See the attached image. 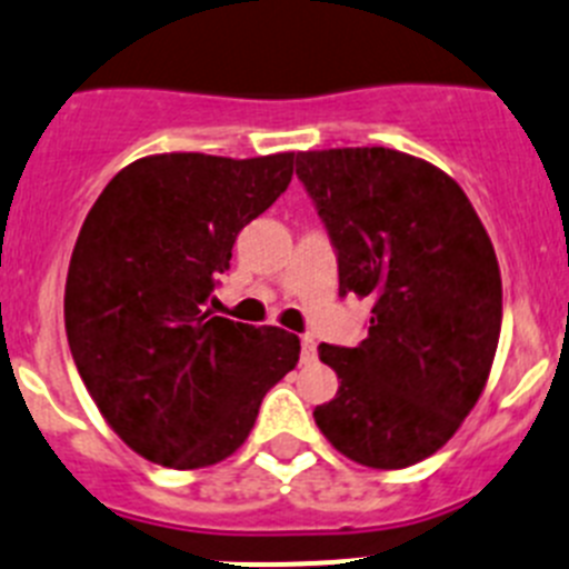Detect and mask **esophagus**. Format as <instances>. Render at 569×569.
I'll return each instance as SVG.
<instances>
[{"label": "esophagus", "mask_w": 569, "mask_h": 569, "mask_svg": "<svg viewBox=\"0 0 569 569\" xmlns=\"http://www.w3.org/2000/svg\"><path fill=\"white\" fill-rule=\"evenodd\" d=\"M301 361H316V338L312 336H301Z\"/></svg>", "instance_id": "esophagus-1"}]
</instances>
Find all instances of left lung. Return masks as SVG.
I'll use <instances>...</instances> for the list:
<instances>
[{
	"mask_svg": "<svg viewBox=\"0 0 569 569\" xmlns=\"http://www.w3.org/2000/svg\"><path fill=\"white\" fill-rule=\"evenodd\" d=\"M296 174L336 248L338 293L372 301L358 347H319L341 387L316 426L361 466H415L486 389L502 327L491 239L446 171L395 149L299 152Z\"/></svg>",
	"mask_w": 569,
	"mask_h": 569,
	"instance_id": "8db88e82",
	"label": "left lung"
}]
</instances>
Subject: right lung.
Wrapping results in <instances>:
<instances>
[{"mask_svg":"<svg viewBox=\"0 0 569 569\" xmlns=\"http://www.w3.org/2000/svg\"><path fill=\"white\" fill-rule=\"evenodd\" d=\"M290 177L293 152L152 154L87 213L67 270V341L103 420L146 460L189 471L231 457L299 363L296 336L206 307L239 231Z\"/></svg>","mask_w":569,"mask_h":569,"instance_id":"right-lung-1","label":"right lung"}]
</instances>
